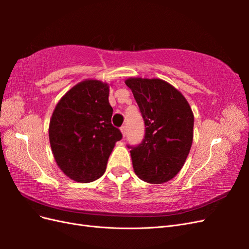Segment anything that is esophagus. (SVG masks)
<instances>
[{
	"label": "esophagus",
	"mask_w": 249,
	"mask_h": 249,
	"mask_svg": "<svg viewBox=\"0 0 249 249\" xmlns=\"http://www.w3.org/2000/svg\"><path fill=\"white\" fill-rule=\"evenodd\" d=\"M120 131H122V133H123V136L125 137V135H126V126L123 125L122 127H120Z\"/></svg>",
	"instance_id": "1"
}]
</instances>
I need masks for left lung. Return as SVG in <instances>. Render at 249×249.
<instances>
[{"label": "left lung", "instance_id": "obj_1", "mask_svg": "<svg viewBox=\"0 0 249 249\" xmlns=\"http://www.w3.org/2000/svg\"><path fill=\"white\" fill-rule=\"evenodd\" d=\"M125 84L134 94L144 120V138L131 148L138 178L162 184L184 166L193 140L194 116L184 95L160 79L130 78Z\"/></svg>", "mask_w": 249, "mask_h": 249}]
</instances>
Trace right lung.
<instances>
[{
    "instance_id": "1",
    "label": "right lung",
    "mask_w": 249,
    "mask_h": 249,
    "mask_svg": "<svg viewBox=\"0 0 249 249\" xmlns=\"http://www.w3.org/2000/svg\"><path fill=\"white\" fill-rule=\"evenodd\" d=\"M109 85L85 80L59 101L50 122L49 137L57 165L80 183L100 178L122 132L111 124Z\"/></svg>"
}]
</instances>
